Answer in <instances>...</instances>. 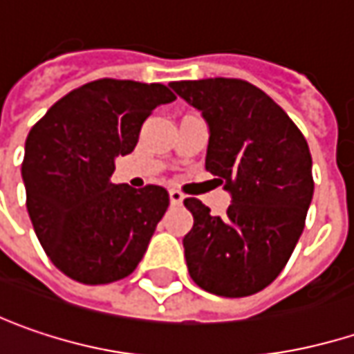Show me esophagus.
<instances>
[{
	"instance_id": "obj_1",
	"label": "esophagus",
	"mask_w": 354,
	"mask_h": 354,
	"mask_svg": "<svg viewBox=\"0 0 354 354\" xmlns=\"http://www.w3.org/2000/svg\"><path fill=\"white\" fill-rule=\"evenodd\" d=\"M170 202H172L174 206H180V204L184 202V194H182L180 190H170Z\"/></svg>"
}]
</instances>
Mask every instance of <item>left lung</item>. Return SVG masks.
Listing matches in <instances>:
<instances>
[{
	"label": "left lung",
	"mask_w": 354,
	"mask_h": 354,
	"mask_svg": "<svg viewBox=\"0 0 354 354\" xmlns=\"http://www.w3.org/2000/svg\"><path fill=\"white\" fill-rule=\"evenodd\" d=\"M210 126L206 170L232 194L224 216L186 198L192 281L218 297H250L286 266L313 200V158L297 124L250 82L208 77L170 84Z\"/></svg>",
	"instance_id": "1"
}]
</instances>
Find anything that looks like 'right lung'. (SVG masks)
I'll list each match as a JSON object with an SVG mask.
<instances>
[{
    "instance_id": "1",
    "label": "right lung",
    "mask_w": 354,
    "mask_h": 354,
    "mask_svg": "<svg viewBox=\"0 0 354 354\" xmlns=\"http://www.w3.org/2000/svg\"><path fill=\"white\" fill-rule=\"evenodd\" d=\"M164 84L102 77L55 102L26 140L21 176L33 230L55 268L84 284L132 274L170 196L110 182L146 118L174 102Z\"/></svg>"
}]
</instances>
